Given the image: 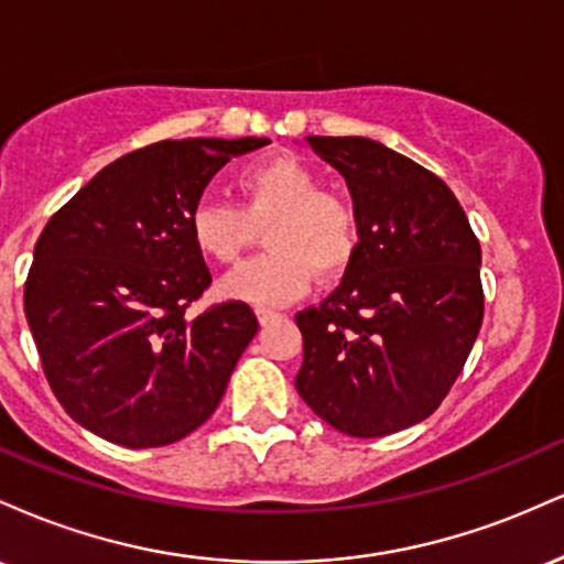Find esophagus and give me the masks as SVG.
Segmentation results:
<instances>
[{
	"mask_svg": "<svg viewBox=\"0 0 564 564\" xmlns=\"http://www.w3.org/2000/svg\"><path fill=\"white\" fill-rule=\"evenodd\" d=\"M283 315L275 313V310H268V307H257V321L262 323V326H270V323L281 321Z\"/></svg>",
	"mask_w": 564,
	"mask_h": 564,
	"instance_id": "esophagus-1",
	"label": "esophagus"
}]
</instances>
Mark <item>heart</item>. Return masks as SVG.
Listing matches in <instances>:
<instances>
[{"label": "heart", "mask_w": 564, "mask_h": 564, "mask_svg": "<svg viewBox=\"0 0 564 564\" xmlns=\"http://www.w3.org/2000/svg\"><path fill=\"white\" fill-rule=\"evenodd\" d=\"M243 204L204 198L193 206L187 228L206 260L232 264L254 238V223L268 225L273 246L223 281V294L262 307L286 304L307 291L313 273L336 278L358 254V217L345 198L323 191L321 174L296 156H273L238 172Z\"/></svg>", "instance_id": "obj_1"}]
</instances>
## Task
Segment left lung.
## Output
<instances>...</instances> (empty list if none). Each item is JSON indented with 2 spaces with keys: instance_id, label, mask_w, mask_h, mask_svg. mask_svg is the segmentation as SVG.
<instances>
[{
  "instance_id": "obj_1",
  "label": "left lung",
  "mask_w": 564,
  "mask_h": 564,
  "mask_svg": "<svg viewBox=\"0 0 564 564\" xmlns=\"http://www.w3.org/2000/svg\"><path fill=\"white\" fill-rule=\"evenodd\" d=\"M345 174L358 254L318 307L296 313L294 384L326 424L384 437L437 411L482 326L480 241L451 187L368 138H304Z\"/></svg>"
}]
</instances>
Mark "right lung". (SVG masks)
I'll return each instance as SVG.
<instances>
[{"mask_svg":"<svg viewBox=\"0 0 564 564\" xmlns=\"http://www.w3.org/2000/svg\"><path fill=\"white\" fill-rule=\"evenodd\" d=\"M268 142H153L97 172L44 225L23 307L50 390L84 430L159 448L215 413L260 323L238 300L187 315L212 283L187 219L232 156Z\"/></svg>","mask_w":564,"mask_h":564,"instance_id":"obj_1","label":"right lung"}]
</instances>
